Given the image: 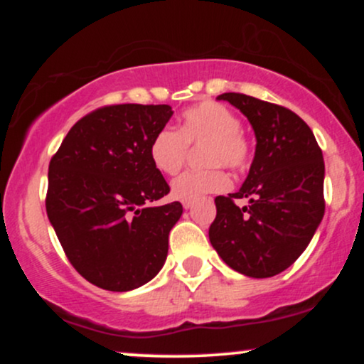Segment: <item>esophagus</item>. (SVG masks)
<instances>
[{"label":"esophagus","mask_w":364,"mask_h":364,"mask_svg":"<svg viewBox=\"0 0 364 364\" xmlns=\"http://www.w3.org/2000/svg\"><path fill=\"white\" fill-rule=\"evenodd\" d=\"M191 205H193V203H191V202H183V207H185L186 210H188V208H191Z\"/></svg>","instance_id":"1"}]
</instances>
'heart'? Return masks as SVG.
Masks as SVG:
<instances>
[{
  "label": "heart",
  "instance_id": "obj_1",
  "mask_svg": "<svg viewBox=\"0 0 364 364\" xmlns=\"http://www.w3.org/2000/svg\"><path fill=\"white\" fill-rule=\"evenodd\" d=\"M203 145V162L210 168L186 171L171 185L173 198L193 202L207 193L228 190L229 176L220 166L243 171L252 161V145L241 132V119L231 107L203 101L181 114L178 132L166 127L154 135L149 147L152 166L159 173L173 176L186 161L188 145Z\"/></svg>",
  "mask_w": 364,
  "mask_h": 364
}]
</instances>
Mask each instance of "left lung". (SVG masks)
<instances>
[{
	"mask_svg": "<svg viewBox=\"0 0 364 364\" xmlns=\"http://www.w3.org/2000/svg\"><path fill=\"white\" fill-rule=\"evenodd\" d=\"M217 99L232 104L248 118L257 149L240 191L215 198L217 215L208 237L236 272L272 277L298 260L321 223V149L311 128L287 107L236 92ZM236 198H246L249 205L237 208Z\"/></svg>",
	"mask_w": 364,
	"mask_h": 364,
	"instance_id": "8db88e82",
	"label": "left lung"
}]
</instances>
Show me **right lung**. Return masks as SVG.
<instances>
[{
	"label": "right lung",
	"mask_w": 364,
	"mask_h": 364,
	"mask_svg": "<svg viewBox=\"0 0 364 364\" xmlns=\"http://www.w3.org/2000/svg\"><path fill=\"white\" fill-rule=\"evenodd\" d=\"M171 116L168 104L99 107L73 124L49 162V223L75 270L94 286L136 289L164 265L183 205H157L169 185L149 147Z\"/></svg>",
	"instance_id": "1"
}]
</instances>
